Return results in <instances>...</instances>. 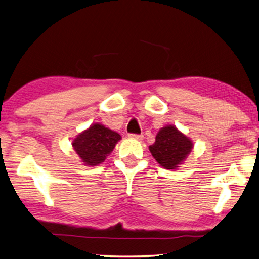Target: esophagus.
I'll return each instance as SVG.
<instances>
[{
	"label": "esophagus",
	"instance_id": "1",
	"mask_svg": "<svg viewBox=\"0 0 259 259\" xmlns=\"http://www.w3.org/2000/svg\"><path fill=\"white\" fill-rule=\"evenodd\" d=\"M129 137L131 139H136V140H142L144 136L143 135H135V134H130Z\"/></svg>",
	"mask_w": 259,
	"mask_h": 259
}]
</instances>
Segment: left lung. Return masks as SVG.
Returning <instances> with one entry per match:
<instances>
[{
  "mask_svg": "<svg viewBox=\"0 0 259 259\" xmlns=\"http://www.w3.org/2000/svg\"><path fill=\"white\" fill-rule=\"evenodd\" d=\"M194 148L191 139L182 134L176 125L167 124L158 131L149 152L162 167L176 170L185 162Z\"/></svg>",
  "mask_w": 259,
  "mask_h": 259,
  "instance_id": "8db88e82",
  "label": "left lung"
}]
</instances>
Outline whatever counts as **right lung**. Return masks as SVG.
Segmentation results:
<instances>
[{
	"instance_id": "1",
	"label": "right lung",
	"mask_w": 259,
	"mask_h": 259,
	"mask_svg": "<svg viewBox=\"0 0 259 259\" xmlns=\"http://www.w3.org/2000/svg\"><path fill=\"white\" fill-rule=\"evenodd\" d=\"M119 140L116 131L96 122L72 140V147L84 165L96 166L105 161Z\"/></svg>"
}]
</instances>
